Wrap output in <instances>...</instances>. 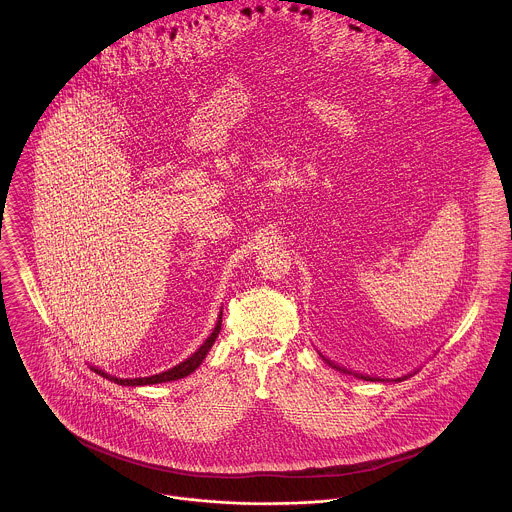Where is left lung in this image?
<instances>
[{
	"label": "left lung",
	"instance_id": "left-lung-1",
	"mask_svg": "<svg viewBox=\"0 0 512 512\" xmlns=\"http://www.w3.org/2000/svg\"><path fill=\"white\" fill-rule=\"evenodd\" d=\"M326 361H328V359H326ZM328 363H330V365H332V367H334V369H340V367H338V365H334V363H332V361H328ZM340 371H343V373H345V371H347V369H340ZM347 373H349V371H347ZM361 379H367V381H375V379H373V377H363V375H361Z\"/></svg>",
	"mask_w": 512,
	"mask_h": 512
}]
</instances>
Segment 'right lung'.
I'll list each match as a JSON object with an SVG mask.
<instances>
[{
    "label": "right lung",
    "instance_id": "add662e5",
    "mask_svg": "<svg viewBox=\"0 0 512 512\" xmlns=\"http://www.w3.org/2000/svg\"><path fill=\"white\" fill-rule=\"evenodd\" d=\"M220 330H222V314H220V318H218V324H216V328H214L212 336L200 345V349H198L196 353H192L186 361L178 363L176 367H172L169 371H163V373H159V375L139 377V379H117L114 375H108V373H104V371H100V369H94V371H96V373H100V375H104L106 379L114 381L117 385H123V387H125V385H127V387H137V385H157V383H169V381H176V379L188 377L192 371H196V369L200 367V363L204 361L206 353L210 351V347L214 345V341L218 338Z\"/></svg>",
    "mask_w": 512,
    "mask_h": 512
}]
</instances>
